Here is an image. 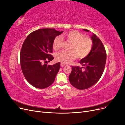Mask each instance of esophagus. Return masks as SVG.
Returning a JSON list of instances; mask_svg holds the SVG:
<instances>
[{
	"label": "esophagus",
	"mask_w": 125,
	"mask_h": 125,
	"mask_svg": "<svg viewBox=\"0 0 125 125\" xmlns=\"http://www.w3.org/2000/svg\"><path fill=\"white\" fill-rule=\"evenodd\" d=\"M60 66H61V67H63L65 66V65H64V64H63V63H61V64H60Z\"/></svg>",
	"instance_id": "34e87169"
}]
</instances>
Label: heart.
Instances as JSON below:
<instances>
[{
  "label": "heart",
  "instance_id": "1",
  "mask_svg": "<svg viewBox=\"0 0 125 125\" xmlns=\"http://www.w3.org/2000/svg\"><path fill=\"white\" fill-rule=\"evenodd\" d=\"M63 39L71 44L69 51H63L56 55V59L63 64H67L74 59L84 58L91 52L93 47L92 40L77 31H71L64 33L62 37L56 36L52 43V47L55 51H58L62 46Z\"/></svg>",
  "mask_w": 125,
  "mask_h": 125
}]
</instances>
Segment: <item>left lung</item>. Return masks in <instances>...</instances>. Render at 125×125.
Segmentation results:
<instances>
[{"instance_id":"obj_1","label":"left lung","mask_w":125,"mask_h":125,"mask_svg":"<svg viewBox=\"0 0 125 125\" xmlns=\"http://www.w3.org/2000/svg\"><path fill=\"white\" fill-rule=\"evenodd\" d=\"M83 30L89 32L88 30ZM91 37L93 41L92 51L79 62L83 67L72 66L69 76L71 84L79 90L88 89L95 84L101 78L105 66L106 53L103 43L94 34Z\"/></svg>"}]
</instances>
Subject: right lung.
Listing matches in <instances>:
<instances>
[{"mask_svg": "<svg viewBox=\"0 0 125 125\" xmlns=\"http://www.w3.org/2000/svg\"><path fill=\"white\" fill-rule=\"evenodd\" d=\"M62 32L41 29L30 33L24 41L20 52L21 68L26 80L36 88H46L54 82L60 63H46L53 60L51 53L54 40Z\"/></svg>", "mask_w": 125, "mask_h": 125, "instance_id": "add662e5", "label": "right lung"}]
</instances>
